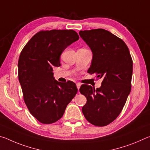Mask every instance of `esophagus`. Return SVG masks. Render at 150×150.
Listing matches in <instances>:
<instances>
[{
    "label": "esophagus",
    "mask_w": 150,
    "mask_h": 150,
    "mask_svg": "<svg viewBox=\"0 0 150 150\" xmlns=\"http://www.w3.org/2000/svg\"><path fill=\"white\" fill-rule=\"evenodd\" d=\"M76 85H77V88H78V90H79V88H80V87H81V85L79 83H77Z\"/></svg>",
    "instance_id": "1"
}]
</instances>
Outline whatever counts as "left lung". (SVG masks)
I'll return each mask as SVG.
<instances>
[{
	"label": "left lung",
	"instance_id": "obj_1",
	"mask_svg": "<svg viewBox=\"0 0 150 150\" xmlns=\"http://www.w3.org/2000/svg\"><path fill=\"white\" fill-rule=\"evenodd\" d=\"M93 53L88 73L102 79L100 87L82 85L79 91L87 98L82 112L96 126H105L120 115L130 93L133 62L123 40L104 29L80 31Z\"/></svg>",
	"mask_w": 150,
	"mask_h": 150
}]
</instances>
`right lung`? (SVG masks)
<instances>
[{"label": "right lung", "mask_w": 150, "mask_h": 150, "mask_svg": "<svg viewBox=\"0 0 150 150\" xmlns=\"http://www.w3.org/2000/svg\"><path fill=\"white\" fill-rule=\"evenodd\" d=\"M79 39L72 30H52L35 34L20 55L18 79L30 112L42 124L55 122L77 93L72 81L55 79L53 67H59L60 55Z\"/></svg>", "instance_id": "add662e5"}]
</instances>
